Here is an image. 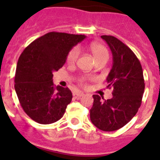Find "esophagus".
Here are the masks:
<instances>
[{"label": "esophagus", "mask_w": 160, "mask_h": 160, "mask_svg": "<svg viewBox=\"0 0 160 160\" xmlns=\"http://www.w3.org/2000/svg\"><path fill=\"white\" fill-rule=\"evenodd\" d=\"M74 95L77 96L78 98H81V97H82L83 95H84V94H83L82 92H78V93H76V94H74Z\"/></svg>", "instance_id": "obj_1"}]
</instances>
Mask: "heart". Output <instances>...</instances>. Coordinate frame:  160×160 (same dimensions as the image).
<instances>
[{
	"label": "heart",
	"instance_id": "b5f03b06",
	"mask_svg": "<svg viewBox=\"0 0 160 160\" xmlns=\"http://www.w3.org/2000/svg\"><path fill=\"white\" fill-rule=\"evenodd\" d=\"M90 52L92 53L93 57L96 62L101 60L107 61L109 57V53L107 48L105 46L99 45V44H91L90 46ZM79 56V49L78 48H73L69 52L67 55V62L69 64H73L76 62Z\"/></svg>",
	"mask_w": 160,
	"mask_h": 160
}]
</instances>
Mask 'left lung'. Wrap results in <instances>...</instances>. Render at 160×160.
Returning <instances> with one entry per match:
<instances>
[{
	"instance_id": "obj_1",
	"label": "left lung",
	"mask_w": 160,
	"mask_h": 160,
	"mask_svg": "<svg viewBox=\"0 0 160 160\" xmlns=\"http://www.w3.org/2000/svg\"><path fill=\"white\" fill-rule=\"evenodd\" d=\"M111 50L113 66L107 78V88L113 97L104 100L93 95L90 120L103 131H114L129 122L138 112L144 92L143 73L140 62L133 51L118 38L101 36Z\"/></svg>"
}]
</instances>
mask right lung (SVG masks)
Returning a JSON list of instances; mask_svg holds the SVG:
<instances>
[{
	"label": "right lung",
	"instance_id": "obj_1",
	"mask_svg": "<svg viewBox=\"0 0 160 160\" xmlns=\"http://www.w3.org/2000/svg\"><path fill=\"white\" fill-rule=\"evenodd\" d=\"M85 38L48 32L29 44L20 56L14 87L24 111L35 122L50 124L63 116L73 96L69 88L54 87L53 73L62 67L70 49Z\"/></svg>",
	"mask_w": 160,
	"mask_h": 160
}]
</instances>
